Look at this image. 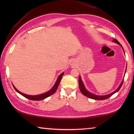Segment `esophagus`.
Masks as SVG:
<instances>
[{"label": "esophagus", "instance_id": "34e87169", "mask_svg": "<svg viewBox=\"0 0 134 134\" xmlns=\"http://www.w3.org/2000/svg\"><path fill=\"white\" fill-rule=\"evenodd\" d=\"M70 65H71V66H74V65H75V63H74V61H72V62H71V63H70Z\"/></svg>", "mask_w": 134, "mask_h": 134}]
</instances>
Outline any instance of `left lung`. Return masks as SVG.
Here are the masks:
<instances>
[{"mask_svg":"<svg viewBox=\"0 0 134 134\" xmlns=\"http://www.w3.org/2000/svg\"><path fill=\"white\" fill-rule=\"evenodd\" d=\"M113 42H115V43L119 44V45H120V46L121 47L122 49H123V51H124V49H123V47H122V45L120 44V42H119L116 39H114L112 41ZM126 70H127V66H126V71H125V74H126ZM123 80L124 79H123V81H122V82H121L120 85H119V86L118 87V88L117 89H116V90H115L114 92H113L112 93H111L110 94H107V95H104V96H98V95H96V94H94L92 93L89 92V91H88L86 89V87H85V85L83 84V81H82V79H81V76H79V89H80L81 93L83 94L85 96L87 97H89L90 98H92V99H97V100H103V99H106L107 98H108L109 97H110V96H112L113 94H114L115 93H116V92H118V91L120 90V89L121 88L122 85H123Z\"/></svg>","mask_w":134,"mask_h":134,"instance_id":"left-lung-1","label":"left lung"}]
</instances>
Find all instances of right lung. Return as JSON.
<instances>
[{
	"label": "right lung",
	"instance_id": "obj_1",
	"mask_svg": "<svg viewBox=\"0 0 134 134\" xmlns=\"http://www.w3.org/2000/svg\"><path fill=\"white\" fill-rule=\"evenodd\" d=\"M63 75H64V72H62L61 74L58 76V79H57V81L56 82V83H55V85H53V86L52 88H51V90H49V91H48V92H47L46 93H43V94H39V95L31 96V95L26 94H24V93H21V92H19V90H17L16 89V87L14 86L13 85V87H14V89H15V90L17 92L19 93L20 94H21L22 96H23L24 97H25L29 99H30V100L39 101V100H41V99H45V98L48 97H49L50 96L56 92V91L57 89H58V87L59 85L61 79L62 78V76Z\"/></svg>",
	"mask_w": 134,
	"mask_h": 134
}]
</instances>
